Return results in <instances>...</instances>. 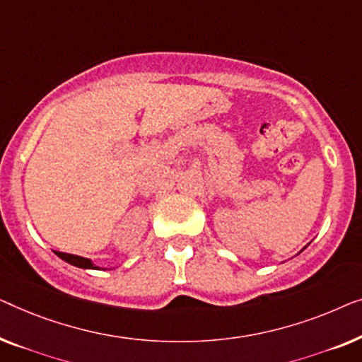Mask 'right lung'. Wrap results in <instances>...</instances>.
Segmentation results:
<instances>
[{
    "label": "right lung",
    "instance_id": "right-lung-1",
    "mask_svg": "<svg viewBox=\"0 0 362 362\" xmlns=\"http://www.w3.org/2000/svg\"><path fill=\"white\" fill-rule=\"evenodd\" d=\"M54 252L57 254L60 259H64L65 262L72 264V266H75V267H80V269H100L98 266H95V264L91 262L90 259H86V257L75 256V254H67V252H59V251H54Z\"/></svg>",
    "mask_w": 362,
    "mask_h": 362
}]
</instances>
